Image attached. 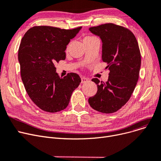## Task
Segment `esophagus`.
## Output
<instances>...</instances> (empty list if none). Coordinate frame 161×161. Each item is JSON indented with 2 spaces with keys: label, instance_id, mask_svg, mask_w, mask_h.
<instances>
[{
  "label": "esophagus",
  "instance_id": "esophagus-1",
  "mask_svg": "<svg viewBox=\"0 0 161 161\" xmlns=\"http://www.w3.org/2000/svg\"><path fill=\"white\" fill-rule=\"evenodd\" d=\"M81 80V83H85L89 81V80L87 78H85V77H82Z\"/></svg>",
  "mask_w": 161,
  "mask_h": 161
}]
</instances>
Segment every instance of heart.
Listing matches in <instances>:
<instances>
[{
	"label": "heart",
	"instance_id": "1",
	"mask_svg": "<svg viewBox=\"0 0 161 161\" xmlns=\"http://www.w3.org/2000/svg\"><path fill=\"white\" fill-rule=\"evenodd\" d=\"M91 38H93V37H87L85 38V39H91Z\"/></svg>",
	"mask_w": 161,
	"mask_h": 161
}]
</instances>
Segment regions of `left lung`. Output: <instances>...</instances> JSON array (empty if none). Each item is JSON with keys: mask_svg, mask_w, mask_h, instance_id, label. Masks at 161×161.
<instances>
[{"mask_svg": "<svg viewBox=\"0 0 161 161\" xmlns=\"http://www.w3.org/2000/svg\"><path fill=\"white\" fill-rule=\"evenodd\" d=\"M89 31L103 42L102 60L107 62L108 80L103 82L92 79L97 86V93L88 101L94 110L113 113L126 103L139 79L141 53L137 41L129 29L113 23L92 27Z\"/></svg>", "mask_w": 161, "mask_h": 161, "instance_id": "left-lung-1", "label": "left lung"}]
</instances>
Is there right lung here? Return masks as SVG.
Segmentation results:
<instances>
[{
    "instance_id": "add662e5",
    "label": "right lung",
    "mask_w": 161,
    "mask_h": 161,
    "mask_svg": "<svg viewBox=\"0 0 161 161\" xmlns=\"http://www.w3.org/2000/svg\"><path fill=\"white\" fill-rule=\"evenodd\" d=\"M81 29H60L47 25L27 30L18 50L20 74L26 92L41 110L57 113L65 109L81 78L75 73L60 78L54 64L65 60L66 45Z\"/></svg>"
}]
</instances>
